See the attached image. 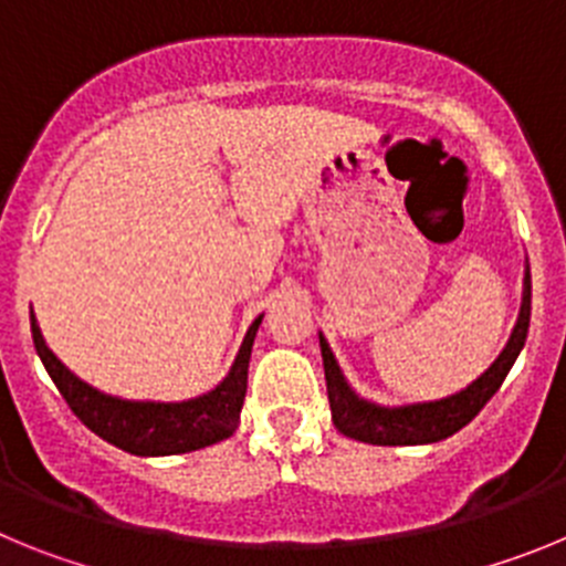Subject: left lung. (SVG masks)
<instances>
[{
    "instance_id": "left-lung-1",
    "label": "left lung",
    "mask_w": 566,
    "mask_h": 566,
    "mask_svg": "<svg viewBox=\"0 0 566 566\" xmlns=\"http://www.w3.org/2000/svg\"><path fill=\"white\" fill-rule=\"evenodd\" d=\"M530 328V263L524 266V292H522V312H518L516 328L510 334L504 352L499 354L496 363L490 365L488 371L479 379L462 388L459 394H451L444 399H433V402H413V405H388L368 402L354 391L348 379L339 371L337 359H334L332 348H328L326 337L319 334V352H323V368H326V388H328V405H332V419L337 424V431L345 437L357 439V442L368 444H391V448H402V444H431L442 442V439L453 437L462 431L470 419L482 411L490 397L502 388L504 377L513 368L516 357L522 354L524 339H527Z\"/></svg>"
}]
</instances>
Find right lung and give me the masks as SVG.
Returning a JSON list of instances; mask_svg holds the SVG:
<instances>
[{"mask_svg": "<svg viewBox=\"0 0 566 566\" xmlns=\"http://www.w3.org/2000/svg\"><path fill=\"white\" fill-rule=\"evenodd\" d=\"M260 319H263V314L249 326L223 382L214 385L212 391L184 399V402L122 399L98 391L84 379H78L56 354L50 352L33 314H30V332H33V345H36V354L48 368L50 379L56 382L59 394L70 405V411L76 413L90 431L98 433L104 442L122 448V451L135 453V457H175V453L201 451L207 444L221 442L234 433L240 422L243 397H247L249 357H252V343Z\"/></svg>", "mask_w": 566, "mask_h": 566, "instance_id": "right-lung-1", "label": "right lung"}]
</instances>
